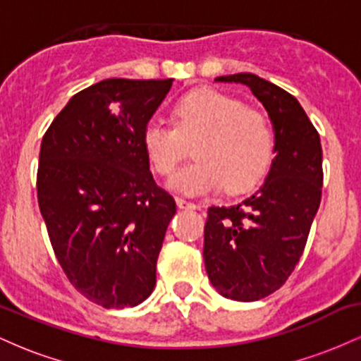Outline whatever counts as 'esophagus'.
I'll use <instances>...</instances> for the list:
<instances>
[{"mask_svg":"<svg viewBox=\"0 0 361 361\" xmlns=\"http://www.w3.org/2000/svg\"><path fill=\"white\" fill-rule=\"evenodd\" d=\"M176 205L180 207V209H190V210H193V209H197V204H193V202H188V200H185V198H176Z\"/></svg>","mask_w":361,"mask_h":361,"instance_id":"34e87169","label":"esophagus"}]
</instances>
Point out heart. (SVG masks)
Instances as JSON below:
<instances>
[{"instance_id": "1", "label": "heart", "mask_w": 361, "mask_h": 361, "mask_svg": "<svg viewBox=\"0 0 361 361\" xmlns=\"http://www.w3.org/2000/svg\"><path fill=\"white\" fill-rule=\"evenodd\" d=\"M195 142L197 159L169 180L186 195L212 193L224 185L231 193L255 188L271 166L276 140L267 115L215 90L185 94L173 123L152 118L142 132L144 151L159 175H171Z\"/></svg>"}]
</instances>
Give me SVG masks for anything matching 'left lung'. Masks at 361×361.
Segmentation results:
<instances>
[{
    "label": "left lung",
    "instance_id": "obj_1",
    "mask_svg": "<svg viewBox=\"0 0 361 361\" xmlns=\"http://www.w3.org/2000/svg\"><path fill=\"white\" fill-rule=\"evenodd\" d=\"M241 82L268 111L275 159L251 197L210 207L204 234L209 280L221 295L252 302L279 290L299 263L322 193V147L295 97L251 73L215 78Z\"/></svg>",
    "mask_w": 361,
    "mask_h": 361
}]
</instances>
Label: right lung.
<instances>
[{
    "mask_svg": "<svg viewBox=\"0 0 361 361\" xmlns=\"http://www.w3.org/2000/svg\"><path fill=\"white\" fill-rule=\"evenodd\" d=\"M173 80H103L76 93L40 144L37 198L66 276L105 309L156 285L175 198L149 171L142 132Z\"/></svg>",
    "mask_w": 361,
    "mask_h": 361,
    "instance_id": "1",
    "label": "right lung"
}]
</instances>
